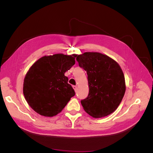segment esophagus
I'll use <instances>...</instances> for the list:
<instances>
[{
    "label": "esophagus",
    "mask_w": 153,
    "mask_h": 153,
    "mask_svg": "<svg viewBox=\"0 0 153 153\" xmlns=\"http://www.w3.org/2000/svg\"><path fill=\"white\" fill-rule=\"evenodd\" d=\"M73 88L74 89V90H75V92L77 91V86H76V85H73Z\"/></svg>",
    "instance_id": "obj_1"
}]
</instances>
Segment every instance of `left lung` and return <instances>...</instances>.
<instances>
[{
    "label": "left lung",
    "instance_id": "left-lung-1",
    "mask_svg": "<svg viewBox=\"0 0 153 153\" xmlns=\"http://www.w3.org/2000/svg\"><path fill=\"white\" fill-rule=\"evenodd\" d=\"M76 59L87 74L89 95L81 101L84 110L94 118L113 113L126 91L121 66L108 55L99 52H85L77 55Z\"/></svg>",
    "mask_w": 153,
    "mask_h": 153
}]
</instances>
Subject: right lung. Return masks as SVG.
Wrapping results in <instances>:
<instances>
[{
    "instance_id": "right-lung-1",
    "label": "right lung",
    "mask_w": 153,
    "mask_h": 153,
    "mask_svg": "<svg viewBox=\"0 0 153 153\" xmlns=\"http://www.w3.org/2000/svg\"><path fill=\"white\" fill-rule=\"evenodd\" d=\"M76 54L57 53L39 59L26 73L25 100L36 113L53 117L61 112L75 92L64 73L75 63Z\"/></svg>"
}]
</instances>
